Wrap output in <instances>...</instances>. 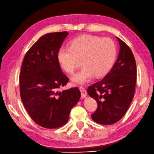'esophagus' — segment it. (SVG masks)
Masks as SVG:
<instances>
[{"mask_svg":"<svg viewBox=\"0 0 154 154\" xmlns=\"http://www.w3.org/2000/svg\"><path fill=\"white\" fill-rule=\"evenodd\" d=\"M79 89L80 92H81V97L82 98H86V96H87V93L86 89H85L83 87H80Z\"/></svg>","mask_w":154,"mask_h":154,"instance_id":"34e87169","label":"esophagus"}]
</instances>
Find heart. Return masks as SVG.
I'll list each match as a JSON object with an SVG mask.
<instances>
[{"label": "heart", "instance_id": "1", "mask_svg": "<svg viewBox=\"0 0 154 154\" xmlns=\"http://www.w3.org/2000/svg\"><path fill=\"white\" fill-rule=\"evenodd\" d=\"M116 57V46L112 39L89 34L81 35L70 42L69 47L59 49L57 59L61 67L68 74H73L84 67L72 78L76 83L83 84L94 76L102 77L112 69Z\"/></svg>", "mask_w": 154, "mask_h": 154}]
</instances>
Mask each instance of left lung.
Listing matches in <instances>:
<instances>
[{"label": "left lung", "mask_w": 154, "mask_h": 154, "mask_svg": "<svg viewBox=\"0 0 154 154\" xmlns=\"http://www.w3.org/2000/svg\"><path fill=\"white\" fill-rule=\"evenodd\" d=\"M120 45L119 55L112 70L87 88V93L96 100L98 108L91 115L94 122L112 125L124 116L135 93L136 64L129 47L117 37Z\"/></svg>", "instance_id": "obj_1"}]
</instances>
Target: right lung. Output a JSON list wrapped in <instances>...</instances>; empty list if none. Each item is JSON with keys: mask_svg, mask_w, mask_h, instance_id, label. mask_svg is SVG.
Here are the masks:
<instances>
[{"mask_svg": "<svg viewBox=\"0 0 154 154\" xmlns=\"http://www.w3.org/2000/svg\"><path fill=\"white\" fill-rule=\"evenodd\" d=\"M67 35L61 32L41 36L27 51L21 67V100L31 118L44 128L56 129L67 123L81 96L78 87L59 90L69 81L57 59Z\"/></svg>", "mask_w": 154, "mask_h": 154, "instance_id": "1", "label": "right lung"}]
</instances>
